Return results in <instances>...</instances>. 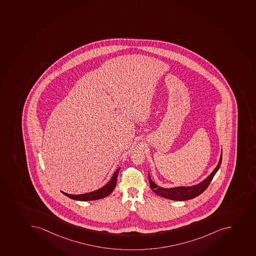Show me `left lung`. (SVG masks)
Here are the masks:
<instances>
[{
	"label": "left lung",
	"mask_w": 256,
	"mask_h": 256,
	"mask_svg": "<svg viewBox=\"0 0 256 256\" xmlns=\"http://www.w3.org/2000/svg\"><path fill=\"white\" fill-rule=\"evenodd\" d=\"M222 160V151L220 154V158L218 162V166L216 167L213 172L208 176L205 180H203L200 184L194 185L191 186H178V188H164L157 186L152 180H151L150 174H148V182L150 185L154 192H156L158 196H162L165 198L171 199L174 201H186L190 199L194 198L196 196H199L200 194H202L206 189L208 188L210 182L212 180L213 177L215 176L218 172L220 164Z\"/></svg>",
	"instance_id": "8db88e82"
}]
</instances>
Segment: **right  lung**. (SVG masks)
Instances as JSON below:
<instances>
[{
  "mask_svg": "<svg viewBox=\"0 0 256 256\" xmlns=\"http://www.w3.org/2000/svg\"><path fill=\"white\" fill-rule=\"evenodd\" d=\"M119 171L120 168L114 172V174H113L112 178H110L109 182L106 184L105 186L96 190V191L91 192L88 194H78V195H72V194L64 192H61L64 194L65 196H68L70 198L78 200V201H94V200L104 198L108 195H110L112 192L113 190L115 189Z\"/></svg>",
  "mask_w": 256,
  "mask_h": 256,
  "instance_id": "right-lung-1",
  "label": "right lung"
}]
</instances>
